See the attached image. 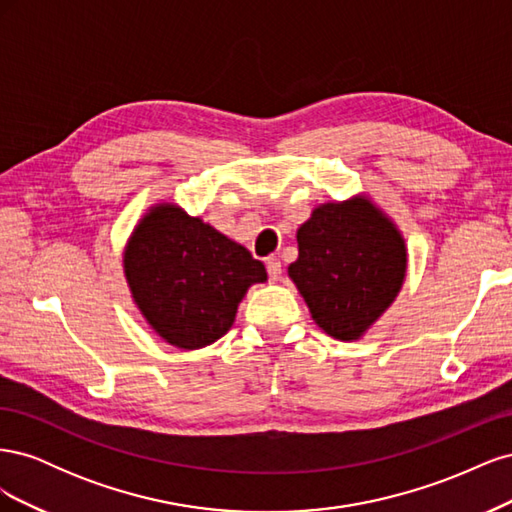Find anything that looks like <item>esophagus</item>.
I'll use <instances>...</instances> for the list:
<instances>
[{"instance_id": "1", "label": "esophagus", "mask_w": 512, "mask_h": 512, "mask_svg": "<svg viewBox=\"0 0 512 512\" xmlns=\"http://www.w3.org/2000/svg\"><path fill=\"white\" fill-rule=\"evenodd\" d=\"M267 273H269V280L277 282L282 277V262L277 258H269L267 260Z\"/></svg>"}]
</instances>
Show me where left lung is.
<instances>
[{
    "instance_id": "obj_1",
    "label": "left lung",
    "mask_w": 512,
    "mask_h": 512,
    "mask_svg": "<svg viewBox=\"0 0 512 512\" xmlns=\"http://www.w3.org/2000/svg\"><path fill=\"white\" fill-rule=\"evenodd\" d=\"M299 258L288 267L318 327L342 342L361 339L406 280L399 228L367 196L324 203L297 230Z\"/></svg>"
}]
</instances>
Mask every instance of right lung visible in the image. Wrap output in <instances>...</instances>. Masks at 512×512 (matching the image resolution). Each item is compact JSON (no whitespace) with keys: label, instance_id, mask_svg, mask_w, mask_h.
<instances>
[{"label":"right lung","instance_id":"1","mask_svg":"<svg viewBox=\"0 0 512 512\" xmlns=\"http://www.w3.org/2000/svg\"><path fill=\"white\" fill-rule=\"evenodd\" d=\"M132 299L164 342L205 348L228 333L267 269L243 245L173 203L151 207L123 252Z\"/></svg>","mask_w":512,"mask_h":512}]
</instances>
